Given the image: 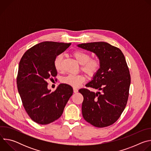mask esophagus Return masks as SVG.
Wrapping results in <instances>:
<instances>
[{
    "mask_svg": "<svg viewBox=\"0 0 151 151\" xmlns=\"http://www.w3.org/2000/svg\"><path fill=\"white\" fill-rule=\"evenodd\" d=\"M73 92L75 93H77L78 92V90L76 88H73Z\"/></svg>",
    "mask_w": 151,
    "mask_h": 151,
    "instance_id": "34e87169",
    "label": "esophagus"
}]
</instances>
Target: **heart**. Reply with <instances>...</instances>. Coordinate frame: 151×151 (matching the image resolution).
Wrapping results in <instances>:
<instances>
[{
  "mask_svg": "<svg viewBox=\"0 0 151 151\" xmlns=\"http://www.w3.org/2000/svg\"><path fill=\"white\" fill-rule=\"evenodd\" d=\"M73 56L80 64L81 70L89 76H94L99 71L101 62L99 58H90V55L82 51H76L73 53ZM54 66L57 72L62 70V55H58L54 60ZM86 81V77L82 74L68 75L61 79V82L73 87H78Z\"/></svg>",
  "mask_w": 151,
  "mask_h": 151,
  "instance_id": "1",
  "label": "heart"
}]
</instances>
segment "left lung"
<instances>
[{
	"label": "left lung",
	"instance_id": "left-lung-1",
	"mask_svg": "<svg viewBox=\"0 0 151 151\" xmlns=\"http://www.w3.org/2000/svg\"><path fill=\"white\" fill-rule=\"evenodd\" d=\"M78 47L95 53L101 62L99 72L85 85L99 91L79 90L83 97V117L96 127L111 125L124 111L129 95L131 77L125 57L118 48L104 42L81 44Z\"/></svg>",
	"mask_w": 151,
	"mask_h": 151
}]
</instances>
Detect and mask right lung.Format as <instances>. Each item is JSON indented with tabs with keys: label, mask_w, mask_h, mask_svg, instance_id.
<instances>
[{
	"label": "right lung",
	"mask_w": 151,
	"mask_h": 151,
	"mask_svg": "<svg viewBox=\"0 0 151 151\" xmlns=\"http://www.w3.org/2000/svg\"><path fill=\"white\" fill-rule=\"evenodd\" d=\"M70 45L40 42L29 49L19 61L17 78L18 93L28 115L37 124H48L58 119L73 94L72 87L65 83L60 84L51 92L47 82L57 75L54 66L55 58Z\"/></svg>",
	"instance_id": "right-lung-1"
}]
</instances>
